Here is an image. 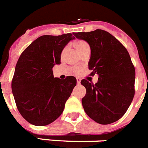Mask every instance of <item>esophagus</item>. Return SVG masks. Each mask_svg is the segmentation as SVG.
I'll return each instance as SVG.
<instances>
[{"mask_svg":"<svg viewBox=\"0 0 148 148\" xmlns=\"http://www.w3.org/2000/svg\"><path fill=\"white\" fill-rule=\"evenodd\" d=\"M77 83L78 84H80V78H77Z\"/></svg>","mask_w":148,"mask_h":148,"instance_id":"esophagus-1","label":"esophagus"}]
</instances>
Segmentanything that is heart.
Segmentation results:
<instances>
[{
  "instance_id": "b5f03b06",
  "label": "heart",
  "mask_w": 148,
  "mask_h": 148,
  "mask_svg": "<svg viewBox=\"0 0 148 148\" xmlns=\"http://www.w3.org/2000/svg\"><path fill=\"white\" fill-rule=\"evenodd\" d=\"M74 45H75V48H76V49L77 50V51L79 52V53H81L82 51H84L85 49H89V48H90L88 44H87L86 42L82 40H79L75 42H74ZM66 50H67L66 49H63V51H62V57H63L64 55H65ZM74 73H76V74H78V73L80 72V71L78 70V69H77V68H74Z\"/></svg>"
}]
</instances>
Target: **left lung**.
I'll use <instances>...</instances> for the list:
<instances>
[{
    "label": "left lung",
    "mask_w": 148,
    "mask_h": 148,
    "mask_svg": "<svg viewBox=\"0 0 148 148\" xmlns=\"http://www.w3.org/2000/svg\"><path fill=\"white\" fill-rule=\"evenodd\" d=\"M90 47V75H99L97 84L81 80L86 93L82 105L86 115L97 123L111 124L128 110L134 96L135 70L127 49L109 32L103 29L74 32Z\"/></svg>",
    "instance_id": "1"
}]
</instances>
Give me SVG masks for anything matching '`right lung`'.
<instances>
[{
  "label": "right lung",
  "mask_w": 148,
  "mask_h": 148,
  "mask_svg": "<svg viewBox=\"0 0 148 148\" xmlns=\"http://www.w3.org/2000/svg\"><path fill=\"white\" fill-rule=\"evenodd\" d=\"M71 33L42 36L20 55L12 80V92L21 116L30 124L44 126L63 112L77 84L76 78L54 77L52 68L61 64V54L74 39Z\"/></svg>",
  "instance_id": "right-lung-1"
}]
</instances>
